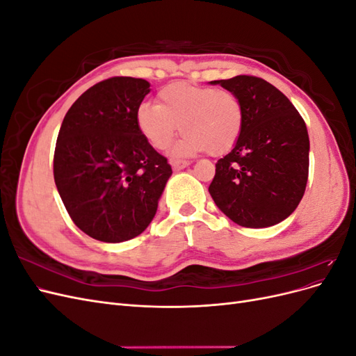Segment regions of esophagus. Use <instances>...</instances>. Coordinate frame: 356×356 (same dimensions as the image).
Instances as JSON below:
<instances>
[{
  "label": "esophagus",
  "instance_id": "esophagus-1",
  "mask_svg": "<svg viewBox=\"0 0 356 356\" xmlns=\"http://www.w3.org/2000/svg\"><path fill=\"white\" fill-rule=\"evenodd\" d=\"M188 165H190L188 160H174V161H172V168H174V170H181V169L187 168Z\"/></svg>",
  "mask_w": 356,
  "mask_h": 356
}]
</instances>
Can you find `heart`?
I'll list each match as a JSON object with an SVG mask.
<instances>
[{"instance_id":"heart-1","label":"heart","mask_w":356,"mask_h":356,"mask_svg":"<svg viewBox=\"0 0 356 356\" xmlns=\"http://www.w3.org/2000/svg\"><path fill=\"white\" fill-rule=\"evenodd\" d=\"M157 101L139 104L135 113L138 131L157 149L172 143L179 124L186 134L175 152L182 156L227 153L242 134L245 106L233 90L177 81L161 88Z\"/></svg>"}]
</instances>
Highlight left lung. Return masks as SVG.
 <instances>
[{
  "mask_svg": "<svg viewBox=\"0 0 356 356\" xmlns=\"http://www.w3.org/2000/svg\"><path fill=\"white\" fill-rule=\"evenodd\" d=\"M211 83L238 93L245 106L238 143L215 163L211 196L242 227H270L288 218L305 195L306 123L286 96L260 77L236 75Z\"/></svg>",
  "mask_w": 356,
  "mask_h": 356,
  "instance_id": "left-lung-1",
  "label": "left lung"
}]
</instances>
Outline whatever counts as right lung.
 <instances>
[{"instance_id":"add662e5","label":"right lung","mask_w":356,"mask_h":356,"mask_svg":"<svg viewBox=\"0 0 356 356\" xmlns=\"http://www.w3.org/2000/svg\"><path fill=\"white\" fill-rule=\"evenodd\" d=\"M149 83L111 77L86 90L63 118L53 177L71 220L90 238L118 243L141 234L154 218L172 175L136 127Z\"/></svg>"}]
</instances>
